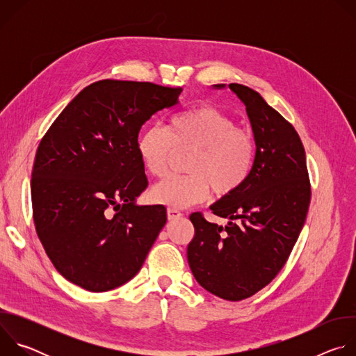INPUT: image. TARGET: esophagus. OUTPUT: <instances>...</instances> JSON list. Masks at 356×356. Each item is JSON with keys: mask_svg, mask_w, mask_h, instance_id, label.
<instances>
[{"mask_svg": "<svg viewBox=\"0 0 356 356\" xmlns=\"http://www.w3.org/2000/svg\"><path fill=\"white\" fill-rule=\"evenodd\" d=\"M183 214L177 210V209H168V218L172 221V220H176V218H180Z\"/></svg>", "mask_w": 356, "mask_h": 356, "instance_id": "1", "label": "esophagus"}]
</instances>
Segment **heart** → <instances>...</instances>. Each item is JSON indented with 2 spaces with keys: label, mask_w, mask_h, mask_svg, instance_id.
<instances>
[{
  "label": "heart",
  "mask_w": 356,
  "mask_h": 356,
  "mask_svg": "<svg viewBox=\"0 0 356 356\" xmlns=\"http://www.w3.org/2000/svg\"><path fill=\"white\" fill-rule=\"evenodd\" d=\"M175 149H193L188 175L166 177L152 187L150 197L176 209L207 200L211 187L217 195L236 191L249 177L257 154L253 134L210 106L177 113L166 128L149 127L136 139L139 159L155 177L168 173Z\"/></svg>",
  "instance_id": "b5f03b06"
}]
</instances>
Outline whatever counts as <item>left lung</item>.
Returning a JSON list of instances; mask_svg holds the SVG:
<instances>
[{
  "instance_id": "obj_1",
  "label": "left lung",
  "mask_w": 356,
  "mask_h": 356,
  "mask_svg": "<svg viewBox=\"0 0 356 356\" xmlns=\"http://www.w3.org/2000/svg\"><path fill=\"white\" fill-rule=\"evenodd\" d=\"M217 88L225 87L217 84ZM228 87L246 107L257 143L246 181L210 207L221 227L193 213L187 261L200 286L239 301L268 286L287 262L306 221L312 186L306 152L294 127L246 86Z\"/></svg>"
}]
</instances>
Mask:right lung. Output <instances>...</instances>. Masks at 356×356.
I'll return each mask as SVG.
<instances>
[{"mask_svg": "<svg viewBox=\"0 0 356 356\" xmlns=\"http://www.w3.org/2000/svg\"><path fill=\"white\" fill-rule=\"evenodd\" d=\"M181 87L99 80L42 138L32 169L36 234L69 282L107 291L142 268L166 224L163 206H136L147 187L136 152L142 125L177 104Z\"/></svg>", "mask_w": 356, "mask_h": 356, "instance_id": "right-lung-1", "label": "right lung"}]
</instances>
